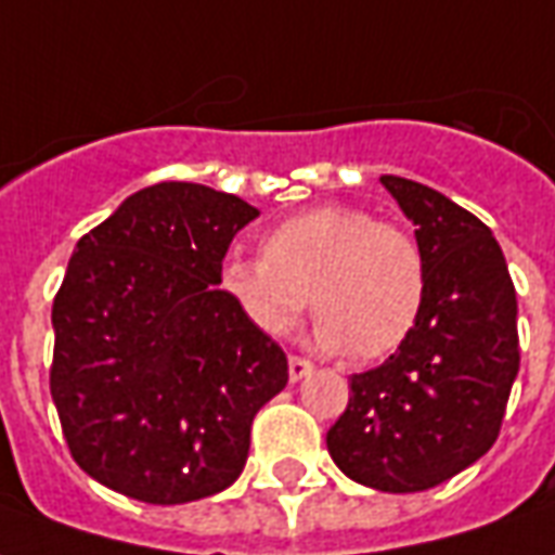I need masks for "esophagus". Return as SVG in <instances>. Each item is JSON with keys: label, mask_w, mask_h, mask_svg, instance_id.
I'll list each match as a JSON object with an SVG mask.
<instances>
[{"label": "esophagus", "mask_w": 555, "mask_h": 555, "mask_svg": "<svg viewBox=\"0 0 555 555\" xmlns=\"http://www.w3.org/2000/svg\"><path fill=\"white\" fill-rule=\"evenodd\" d=\"M309 372H312V363H309V360L297 358V354H291V358H288V378H291V382H304Z\"/></svg>", "instance_id": "1"}]
</instances>
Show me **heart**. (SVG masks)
I'll return each mask as SVG.
<instances>
[{
	"label": "heart",
	"mask_w": 555,
	"mask_h": 555,
	"mask_svg": "<svg viewBox=\"0 0 555 555\" xmlns=\"http://www.w3.org/2000/svg\"><path fill=\"white\" fill-rule=\"evenodd\" d=\"M222 285L270 336H285L309 304L327 351L382 360L417 331L429 273L405 228L363 207L327 204L270 228L261 258L228 261Z\"/></svg>",
	"instance_id": "1"
}]
</instances>
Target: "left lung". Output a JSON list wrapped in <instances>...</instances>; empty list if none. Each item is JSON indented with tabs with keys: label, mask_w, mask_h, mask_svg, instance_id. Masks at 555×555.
Wrapping results in <instances>:
<instances>
[{
	"label": "left lung",
	"mask_w": 555,
	"mask_h": 555,
	"mask_svg": "<svg viewBox=\"0 0 555 555\" xmlns=\"http://www.w3.org/2000/svg\"><path fill=\"white\" fill-rule=\"evenodd\" d=\"M424 249L429 291L417 331L351 375L327 433L333 463L382 493H421L493 448L520 370L517 291L493 231L429 185L382 177Z\"/></svg>",
	"instance_id": "8db88e82"
}]
</instances>
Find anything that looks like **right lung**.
Masks as SVG:
<instances>
[{"label": "right lung", "mask_w": 555, "mask_h": 555, "mask_svg": "<svg viewBox=\"0 0 555 555\" xmlns=\"http://www.w3.org/2000/svg\"><path fill=\"white\" fill-rule=\"evenodd\" d=\"M258 210L197 183L126 197L77 240L53 300L50 393L75 463L146 505L222 493L288 358L234 294L224 251Z\"/></svg>", "instance_id": "right-lung-1"}]
</instances>
